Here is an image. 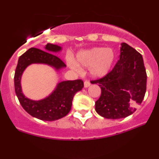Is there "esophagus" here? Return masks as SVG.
I'll return each mask as SVG.
<instances>
[{
  "label": "esophagus",
  "mask_w": 159,
  "mask_h": 159,
  "mask_svg": "<svg viewBox=\"0 0 159 159\" xmlns=\"http://www.w3.org/2000/svg\"><path fill=\"white\" fill-rule=\"evenodd\" d=\"M90 82H89V81H84V87L87 88V87H89V86H90Z\"/></svg>",
  "instance_id": "34e87169"
}]
</instances>
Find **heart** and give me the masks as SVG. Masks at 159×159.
<instances>
[{"label":"heart","mask_w":159,"mask_h":159,"mask_svg":"<svg viewBox=\"0 0 159 159\" xmlns=\"http://www.w3.org/2000/svg\"><path fill=\"white\" fill-rule=\"evenodd\" d=\"M112 49L105 47H94L88 50L81 51L76 55L78 66L89 67V73L94 78H102L110 71L115 61ZM75 63L70 61V65L73 70L79 71Z\"/></svg>","instance_id":"heart-1"}]
</instances>
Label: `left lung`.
<instances>
[{
	"label": "left lung",
	"instance_id": "obj_1",
	"mask_svg": "<svg viewBox=\"0 0 159 159\" xmlns=\"http://www.w3.org/2000/svg\"><path fill=\"white\" fill-rule=\"evenodd\" d=\"M121 45L119 60L112 71L92 81L101 89L100 98L95 101V111L109 119L133 114L146 93L147 73L142 55L127 43Z\"/></svg>",
	"mask_w": 159,
	"mask_h": 159
}]
</instances>
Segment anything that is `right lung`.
I'll list each match as a JSON object with an SVG mask.
<instances>
[{"label":"right lung","instance_id":"add662e5","mask_svg":"<svg viewBox=\"0 0 159 159\" xmlns=\"http://www.w3.org/2000/svg\"><path fill=\"white\" fill-rule=\"evenodd\" d=\"M44 51L30 48L18 59L15 72V90L23 108L32 117L43 121H55L64 117L71 110L72 99L77 92L84 87L81 79L59 82L49 96L41 100L34 101L25 97L21 88V76L26 68L32 64H47L59 71L66 67V64L53 52H58L60 46L47 43Z\"/></svg>","mask_w":159,"mask_h":159}]
</instances>
